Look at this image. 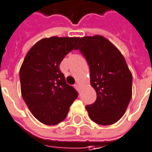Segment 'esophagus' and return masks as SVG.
Wrapping results in <instances>:
<instances>
[{"instance_id": "34e87169", "label": "esophagus", "mask_w": 152, "mask_h": 152, "mask_svg": "<svg viewBox=\"0 0 152 152\" xmlns=\"http://www.w3.org/2000/svg\"><path fill=\"white\" fill-rule=\"evenodd\" d=\"M75 87L78 91V90H79V84H78V83H76L75 85Z\"/></svg>"}]
</instances>
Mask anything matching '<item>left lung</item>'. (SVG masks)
I'll use <instances>...</instances> for the list:
<instances>
[{
  "mask_svg": "<svg viewBox=\"0 0 152 152\" xmlns=\"http://www.w3.org/2000/svg\"><path fill=\"white\" fill-rule=\"evenodd\" d=\"M79 50L88 62L91 85L97 94L93 104L86 106L91 120L111 125L119 120L132 96V75L120 51L100 35L81 37Z\"/></svg>",
  "mask_w": 152,
  "mask_h": 152,
  "instance_id": "1",
  "label": "left lung"
}]
</instances>
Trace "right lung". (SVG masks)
<instances>
[{"mask_svg": "<svg viewBox=\"0 0 152 152\" xmlns=\"http://www.w3.org/2000/svg\"><path fill=\"white\" fill-rule=\"evenodd\" d=\"M78 40L66 37L40 40L28 50L20 66L22 98L34 117L45 125L62 122L77 98V91L66 83L59 66Z\"/></svg>", "mask_w": 152, "mask_h": 152, "instance_id": "right-lung-1", "label": "right lung"}]
</instances>
